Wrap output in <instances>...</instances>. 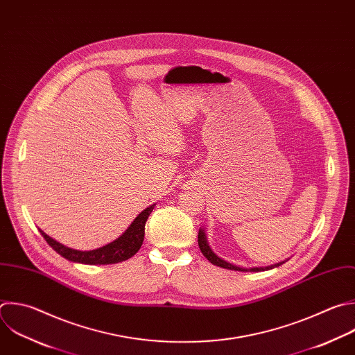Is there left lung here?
Returning <instances> with one entry per match:
<instances>
[{"label": "left lung", "mask_w": 355, "mask_h": 355, "mask_svg": "<svg viewBox=\"0 0 355 355\" xmlns=\"http://www.w3.org/2000/svg\"><path fill=\"white\" fill-rule=\"evenodd\" d=\"M198 244H199V248H200V252L203 254V257L213 265L216 266H220V268H224V269H230V270H240V272H261V270H269V269H273V268H277L280 266L282 263L284 262H280V263H276V265H272V266H266V268H251V269H244V268H240V266H235L232 263H228L227 261L218 258L209 247L207 244V240H206V234H205V230L203 228H199V232H198Z\"/></svg>", "instance_id": "8db88e82"}]
</instances>
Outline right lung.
Listing matches in <instances>:
<instances>
[{"label": "right lung", "mask_w": 355, "mask_h": 355, "mask_svg": "<svg viewBox=\"0 0 355 355\" xmlns=\"http://www.w3.org/2000/svg\"><path fill=\"white\" fill-rule=\"evenodd\" d=\"M155 205L146 207L144 211H141L138 214V217H135V220L131 223V225L125 230V232L118 237L115 241L93 250V251H78V250H72L68 248L65 245H62L61 243L53 240L51 237L42 231L40 234L43 235V239L47 241V244L61 257H64L65 259L71 261V262H76V263H85V265H111V263H118V262H124L130 258H132L139 248L144 244V239H145V224L148 221L149 214L152 213Z\"/></svg>", "instance_id": "right-lung-1"}]
</instances>
